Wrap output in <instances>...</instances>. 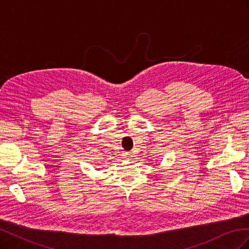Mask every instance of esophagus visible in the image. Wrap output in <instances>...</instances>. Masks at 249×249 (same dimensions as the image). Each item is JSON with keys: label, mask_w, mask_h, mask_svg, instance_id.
Wrapping results in <instances>:
<instances>
[{"label": "esophagus", "mask_w": 249, "mask_h": 249, "mask_svg": "<svg viewBox=\"0 0 249 249\" xmlns=\"http://www.w3.org/2000/svg\"><path fill=\"white\" fill-rule=\"evenodd\" d=\"M123 157L124 158V159H127V158H129V157H130V154H129V153H124Z\"/></svg>", "instance_id": "obj_1"}]
</instances>
